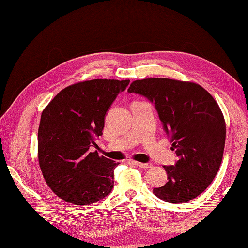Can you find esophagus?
<instances>
[{"label": "esophagus", "instance_id": "esophagus-1", "mask_svg": "<svg viewBox=\"0 0 248 248\" xmlns=\"http://www.w3.org/2000/svg\"><path fill=\"white\" fill-rule=\"evenodd\" d=\"M129 163L134 164V166H137L139 168H142V169H148L152 166L151 163H144V162H139V161H134V160H129Z\"/></svg>", "mask_w": 248, "mask_h": 248}]
</instances>
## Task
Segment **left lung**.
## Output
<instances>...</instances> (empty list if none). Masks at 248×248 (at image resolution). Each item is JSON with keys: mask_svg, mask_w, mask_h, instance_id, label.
I'll list each match as a JSON object with an SVG mask.
<instances>
[{"mask_svg": "<svg viewBox=\"0 0 248 248\" xmlns=\"http://www.w3.org/2000/svg\"><path fill=\"white\" fill-rule=\"evenodd\" d=\"M128 92L154 103L178 156L175 166L163 167L168 182L153 193L171 204L197 198L211 184L222 161L226 121L218 103L196 82L163 78L134 80Z\"/></svg>", "mask_w": 248, "mask_h": 248, "instance_id": "1", "label": "left lung"}]
</instances>
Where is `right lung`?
Returning a JSON list of instances; mask_svg holds the SVG:
<instances>
[{"label": "right lung", "instance_id": "1", "mask_svg": "<svg viewBox=\"0 0 248 248\" xmlns=\"http://www.w3.org/2000/svg\"><path fill=\"white\" fill-rule=\"evenodd\" d=\"M129 81H79L60 91L43 109L38 128L39 167L60 199L87 206L111 191L119 162L90 152L89 148L102 134L108 109Z\"/></svg>", "mask_w": 248, "mask_h": 248}]
</instances>
